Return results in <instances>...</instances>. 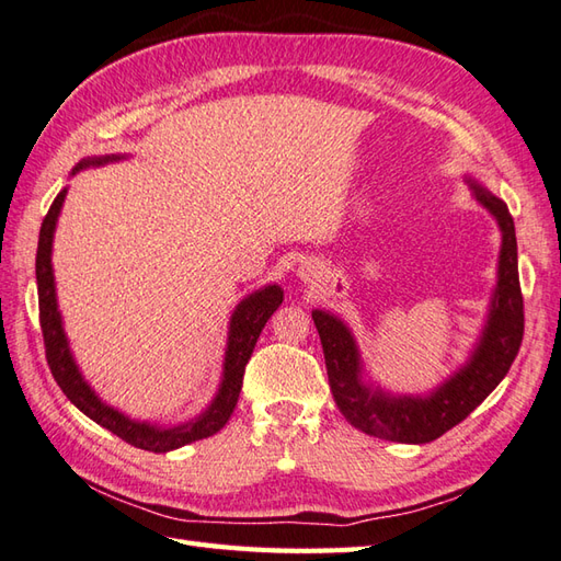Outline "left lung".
<instances>
[{
  "instance_id": "8db88e82",
  "label": "left lung",
  "mask_w": 561,
  "mask_h": 561,
  "mask_svg": "<svg viewBox=\"0 0 561 561\" xmlns=\"http://www.w3.org/2000/svg\"><path fill=\"white\" fill-rule=\"evenodd\" d=\"M470 186L478 202L500 222L502 249L488 323L476 351L454 377L427 396H391L381 389H371L363 381V365H359L351 329L323 309L312 312L323 359H327L333 401L341 408L343 417L369 437L401 444L439 439L496 389L518 355L520 341H524V295L518 283L514 218L502 198L476 182Z\"/></svg>"
}]
</instances>
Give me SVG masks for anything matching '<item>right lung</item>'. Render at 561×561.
<instances>
[{
  "label": "right lung",
  "mask_w": 561,
  "mask_h": 561,
  "mask_svg": "<svg viewBox=\"0 0 561 561\" xmlns=\"http://www.w3.org/2000/svg\"><path fill=\"white\" fill-rule=\"evenodd\" d=\"M122 156H103V158H91L81 160V163L73 168L79 172L89 165H103L110 160H119ZM67 190H61L57 198L49 206L47 216L41 228V240H37V254H35V278H37V305H41V329H43V341H45V357L49 371H53L55 381L59 389L65 391L69 401L77 405L83 415H89L98 425L117 434L119 439L136 446V449L153 451V454H165L172 449H180L184 444H192L198 439H206L210 434L220 432L230 420L234 405H238V398L242 391V377L249 357L254 353V345L261 329L266 327L271 314L276 312L283 302V290L278 285H264V288L247 295L244 300L234 307L230 317V331H228V347H226V363H222V379L220 389L214 401L204 410L202 415L184 422L178 427H156L151 422H136L127 415H122L119 410L110 408L103 403L95 391L81 377V371L73 363L69 341L61 329V317L57 309V293H55V276H53V238H55V226L59 218L61 204H65Z\"/></svg>",
  "instance_id": "right-lung-1"
}]
</instances>
